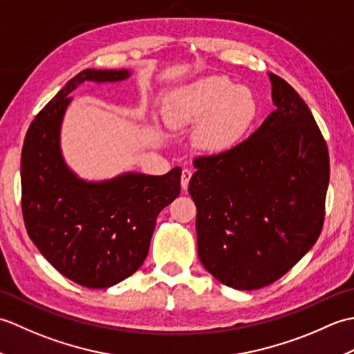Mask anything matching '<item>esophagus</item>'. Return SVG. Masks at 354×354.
I'll return each instance as SVG.
<instances>
[{
  "instance_id": "obj_1",
  "label": "esophagus",
  "mask_w": 354,
  "mask_h": 354,
  "mask_svg": "<svg viewBox=\"0 0 354 354\" xmlns=\"http://www.w3.org/2000/svg\"><path fill=\"white\" fill-rule=\"evenodd\" d=\"M190 179H192V170L184 169L183 173H181V185H183L184 190H187V187H189Z\"/></svg>"
}]
</instances>
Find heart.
I'll return each instance as SVG.
<instances>
[{
	"label": "heart",
	"instance_id": "heart-1",
	"mask_svg": "<svg viewBox=\"0 0 354 354\" xmlns=\"http://www.w3.org/2000/svg\"><path fill=\"white\" fill-rule=\"evenodd\" d=\"M257 114V103L250 89L234 86L225 76H208L176 89L164 103L162 117L178 129L196 124L199 146L209 152L232 147Z\"/></svg>",
	"mask_w": 354,
	"mask_h": 354
}]
</instances>
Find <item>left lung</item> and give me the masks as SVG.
<instances>
[{"label":"left lung","mask_w":354,"mask_h":354,"mask_svg":"<svg viewBox=\"0 0 354 354\" xmlns=\"http://www.w3.org/2000/svg\"><path fill=\"white\" fill-rule=\"evenodd\" d=\"M269 79L275 109L237 146L196 158L189 184L201 263L239 290L265 288L295 266L326 214L327 142L295 89Z\"/></svg>","instance_id":"left-lung-1"}]
</instances>
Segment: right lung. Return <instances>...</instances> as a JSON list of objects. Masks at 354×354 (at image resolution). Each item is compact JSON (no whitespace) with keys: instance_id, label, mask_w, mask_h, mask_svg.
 Instances as JSON below:
<instances>
[{"instance_id":"1","label":"right lung","mask_w":354,"mask_h":354,"mask_svg":"<svg viewBox=\"0 0 354 354\" xmlns=\"http://www.w3.org/2000/svg\"><path fill=\"white\" fill-rule=\"evenodd\" d=\"M127 70L80 71L30 124L21 155V205L30 239L59 272L91 289L131 277L149 252L156 217L181 192V167L88 183L65 164L61 126L84 82L114 84Z\"/></svg>"}]
</instances>
